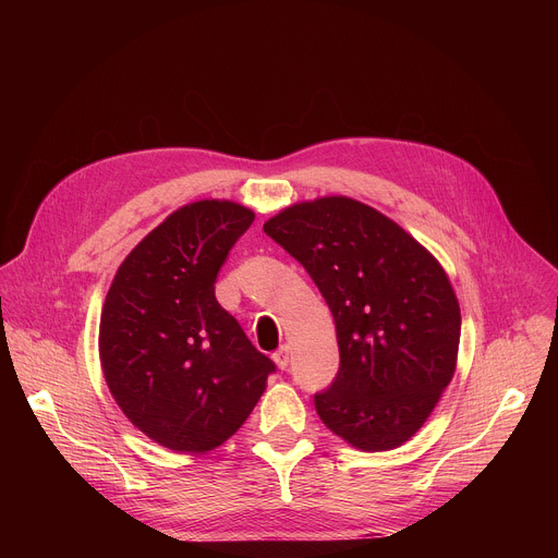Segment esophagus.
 Listing matches in <instances>:
<instances>
[{
    "instance_id": "1",
    "label": "esophagus",
    "mask_w": 558,
    "mask_h": 558,
    "mask_svg": "<svg viewBox=\"0 0 558 558\" xmlns=\"http://www.w3.org/2000/svg\"><path fill=\"white\" fill-rule=\"evenodd\" d=\"M274 362L278 364V368H287L289 366V349L287 347H280L276 353H274Z\"/></svg>"
}]
</instances>
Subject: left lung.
Segmentation results:
<instances>
[{
  "mask_svg": "<svg viewBox=\"0 0 558 558\" xmlns=\"http://www.w3.org/2000/svg\"><path fill=\"white\" fill-rule=\"evenodd\" d=\"M327 300L340 349L315 411L347 444L379 452L409 441L457 366L461 311L435 256L377 209L325 196L265 222Z\"/></svg>",
  "mask_w": 558,
  "mask_h": 558,
  "instance_id": "1",
  "label": "left lung"
}]
</instances>
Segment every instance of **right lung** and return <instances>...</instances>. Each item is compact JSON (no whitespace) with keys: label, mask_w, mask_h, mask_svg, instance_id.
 I'll return each instance as SVG.
<instances>
[{"label":"right lung","mask_w":558,"mask_h":558,"mask_svg":"<svg viewBox=\"0 0 558 558\" xmlns=\"http://www.w3.org/2000/svg\"><path fill=\"white\" fill-rule=\"evenodd\" d=\"M254 211L196 201L128 254L106 295L99 357L125 417L177 452H207L245 424L276 364L214 293Z\"/></svg>","instance_id":"obj_1"}]
</instances>
